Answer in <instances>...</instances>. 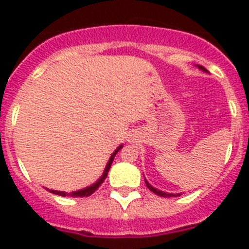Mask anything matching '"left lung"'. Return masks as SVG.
I'll use <instances>...</instances> for the list:
<instances>
[{"label": "left lung", "instance_id": "obj_1", "mask_svg": "<svg viewBox=\"0 0 249 249\" xmlns=\"http://www.w3.org/2000/svg\"><path fill=\"white\" fill-rule=\"evenodd\" d=\"M199 68H200V70H203V71H207V70H205L204 67H201V66H199ZM146 186H147L148 189L151 190L152 193L156 194V195H159V196L166 197V196H179V195H181V194H166V193H164V191H160V190L155 189V187H152V186L150 185L147 181H146Z\"/></svg>", "mask_w": 249, "mask_h": 249}]
</instances>
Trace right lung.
Wrapping results in <instances>:
<instances>
[{
  "label": "right lung",
  "mask_w": 249,
  "mask_h": 249,
  "mask_svg": "<svg viewBox=\"0 0 249 249\" xmlns=\"http://www.w3.org/2000/svg\"><path fill=\"white\" fill-rule=\"evenodd\" d=\"M120 148H123V146H119L116 151L113 152L112 155H111V158H109V160H108V163H107V165H106L105 172H103V176H102V177L99 178V179H98V181L95 182L94 185L89 186V187H86V189L79 190V191H75V193H71V194L63 193V191H55V190H50V193L55 194V195H60V196H70V195H71V196H75V197H77V196L84 197V196H89V195H91V194H93L94 191H95V190H97L98 187H99V186H101L102 183H103V181H105V179H106V177H107V173H108L109 168H111V164H112V161H113V158H115V155H116L117 151H119Z\"/></svg>",
  "instance_id": "obj_1"
}]
</instances>
